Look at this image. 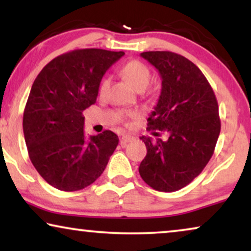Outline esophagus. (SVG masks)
<instances>
[{"label": "esophagus", "instance_id": "obj_1", "mask_svg": "<svg viewBox=\"0 0 251 251\" xmlns=\"http://www.w3.org/2000/svg\"><path fill=\"white\" fill-rule=\"evenodd\" d=\"M132 139H133V137H132V136H129V135H123V136L121 137V140H120V142H121V144H126V143L131 142Z\"/></svg>", "mask_w": 251, "mask_h": 251}]
</instances>
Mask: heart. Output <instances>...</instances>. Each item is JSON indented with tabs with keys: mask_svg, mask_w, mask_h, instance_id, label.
<instances>
[{
	"mask_svg": "<svg viewBox=\"0 0 251 251\" xmlns=\"http://www.w3.org/2000/svg\"><path fill=\"white\" fill-rule=\"evenodd\" d=\"M121 73L126 80L137 91H144L149 87L152 74L150 68L139 60H130L122 67ZM109 87V78L104 77L99 84V96L104 97ZM136 116V114H135Z\"/></svg>",
	"mask_w": 251,
	"mask_h": 251,
	"instance_id": "heart-1",
	"label": "heart"
}]
</instances>
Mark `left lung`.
Returning a JSON list of instances; mask_svg holds the SVG:
<instances>
[{"mask_svg":"<svg viewBox=\"0 0 251 251\" xmlns=\"http://www.w3.org/2000/svg\"><path fill=\"white\" fill-rule=\"evenodd\" d=\"M140 56L162 78L147 129L166 130L169 138L163 142L140 137L147 154L139 174L154 190L175 192L198 177L214 154L221 132L218 102L207 78L187 58L170 51H147Z\"/></svg>","mask_w":251,"mask_h":251,"instance_id":"1","label":"left lung"}]
</instances>
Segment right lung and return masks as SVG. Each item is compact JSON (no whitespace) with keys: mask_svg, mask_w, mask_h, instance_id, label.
<instances>
[{"mask_svg":"<svg viewBox=\"0 0 251 251\" xmlns=\"http://www.w3.org/2000/svg\"><path fill=\"white\" fill-rule=\"evenodd\" d=\"M125 52L78 49L58 56L34 81L24 111L29 159L54 188L74 192L100 177L119 144L111 130L87 138L84 109L96 102L106 71Z\"/></svg>","mask_w":251,"mask_h":251,"instance_id":"obj_1","label":"right lung"}]
</instances>
